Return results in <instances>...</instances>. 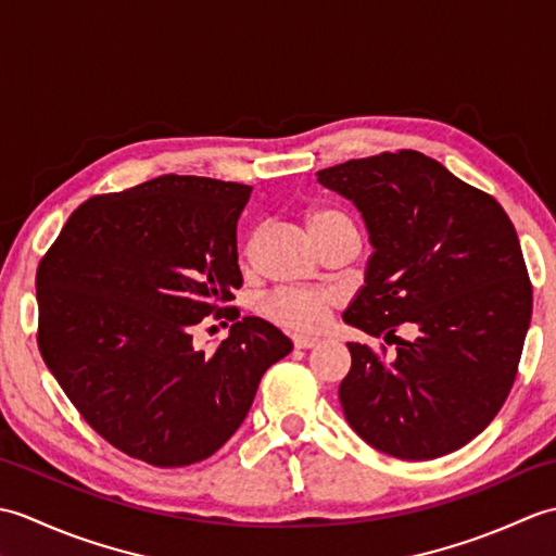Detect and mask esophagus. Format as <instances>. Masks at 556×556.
Instances as JSON below:
<instances>
[{"label": "esophagus", "mask_w": 556, "mask_h": 556, "mask_svg": "<svg viewBox=\"0 0 556 556\" xmlns=\"http://www.w3.org/2000/svg\"><path fill=\"white\" fill-rule=\"evenodd\" d=\"M317 344H320V339L317 337H303V334L293 337V346L296 349H315Z\"/></svg>", "instance_id": "esophagus-1"}]
</instances>
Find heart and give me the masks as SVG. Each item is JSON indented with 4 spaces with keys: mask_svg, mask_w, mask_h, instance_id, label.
I'll return each mask as SVG.
<instances>
[{
    "mask_svg": "<svg viewBox=\"0 0 556 556\" xmlns=\"http://www.w3.org/2000/svg\"><path fill=\"white\" fill-rule=\"evenodd\" d=\"M305 227H308L311 239L317 245L339 231H351L353 224L344 212L334 207H317L305 215ZM334 303L337 293L327 289H285L260 303V313L269 323L293 329V332H315V329L325 327Z\"/></svg>",
    "mask_w": 556,
    "mask_h": 556,
    "instance_id": "heart-1",
    "label": "heart"
}]
</instances>
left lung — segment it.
Returning <instances> with one entry per match:
<instances>
[{
  "label": "left lung",
  "mask_w": 556,
  "mask_h": 556,
  "mask_svg": "<svg viewBox=\"0 0 556 556\" xmlns=\"http://www.w3.org/2000/svg\"><path fill=\"white\" fill-rule=\"evenodd\" d=\"M317 181L358 207L372 245L344 323L396 344L384 361L349 341V425L404 460L456 452L509 396L533 313L509 215L416 150L349 160ZM401 324L408 340L395 337Z\"/></svg>",
  "instance_id": "left-lung-1"
}]
</instances>
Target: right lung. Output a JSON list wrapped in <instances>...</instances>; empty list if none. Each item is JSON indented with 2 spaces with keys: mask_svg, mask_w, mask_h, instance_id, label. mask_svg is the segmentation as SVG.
<instances>
[{
  "mask_svg": "<svg viewBox=\"0 0 556 556\" xmlns=\"http://www.w3.org/2000/svg\"><path fill=\"white\" fill-rule=\"evenodd\" d=\"M251 186L164 174L96 195L40 260L38 346L92 430L150 466L212 456L241 428L271 363L291 339L260 317L236 320V222ZM207 314L230 337L192 346Z\"/></svg>",
  "mask_w": 556,
  "mask_h": 556,
  "instance_id": "add662e5",
  "label": "right lung"
}]
</instances>
